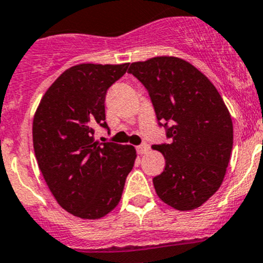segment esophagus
<instances>
[{
  "label": "esophagus",
  "instance_id": "1",
  "mask_svg": "<svg viewBox=\"0 0 263 263\" xmlns=\"http://www.w3.org/2000/svg\"><path fill=\"white\" fill-rule=\"evenodd\" d=\"M148 149H149V147L147 146V144H141V146L137 147V152H138L139 155L147 154V152H148Z\"/></svg>",
  "mask_w": 263,
  "mask_h": 263
}]
</instances>
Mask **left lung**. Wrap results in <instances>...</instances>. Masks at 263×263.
<instances>
[{
    "instance_id": "obj_1",
    "label": "left lung",
    "mask_w": 263,
    "mask_h": 263,
    "mask_svg": "<svg viewBox=\"0 0 263 263\" xmlns=\"http://www.w3.org/2000/svg\"><path fill=\"white\" fill-rule=\"evenodd\" d=\"M148 90L167 144L152 146L165 167L152 179L157 196L181 212L201 206L221 187L232 151V120L211 80L177 57H155L130 64ZM170 126H167V124Z\"/></svg>"
}]
</instances>
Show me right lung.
<instances>
[{"label":"right lung","instance_id":"add662e5","mask_svg":"<svg viewBox=\"0 0 263 263\" xmlns=\"http://www.w3.org/2000/svg\"><path fill=\"white\" fill-rule=\"evenodd\" d=\"M129 63H81L66 69L42 97L33 117V148L42 177L64 211L99 219L121 199L136 161L130 144L99 143L98 125L107 126L108 87Z\"/></svg>","mask_w":263,"mask_h":263}]
</instances>
